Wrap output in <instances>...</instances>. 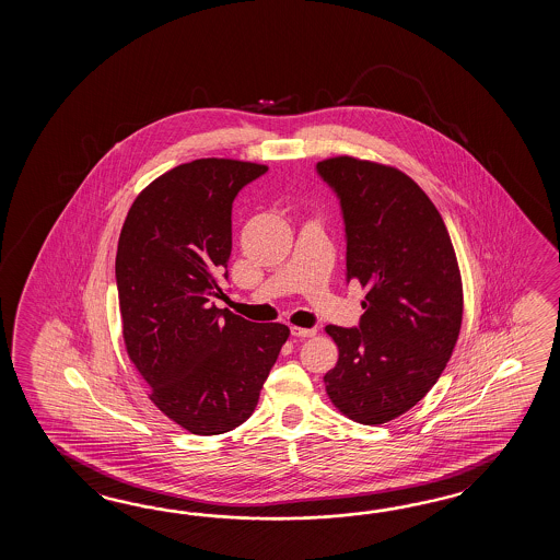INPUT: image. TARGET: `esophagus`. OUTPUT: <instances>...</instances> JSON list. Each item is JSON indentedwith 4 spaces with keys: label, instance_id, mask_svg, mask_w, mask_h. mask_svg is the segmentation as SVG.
<instances>
[{
    "label": "esophagus",
    "instance_id": "34e87169",
    "mask_svg": "<svg viewBox=\"0 0 560 560\" xmlns=\"http://www.w3.org/2000/svg\"><path fill=\"white\" fill-rule=\"evenodd\" d=\"M292 336L296 338H310V336H316V328H300V326H292L290 328Z\"/></svg>",
    "mask_w": 560,
    "mask_h": 560
}]
</instances>
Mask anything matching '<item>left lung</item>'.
Wrapping results in <instances>:
<instances>
[{
  "label": "left lung",
  "instance_id": "8db88e82",
  "mask_svg": "<svg viewBox=\"0 0 560 560\" xmlns=\"http://www.w3.org/2000/svg\"><path fill=\"white\" fill-rule=\"evenodd\" d=\"M342 206L346 280L366 290L360 328L326 326L338 362L324 384L360 424L408 412L441 378L463 324V278L436 206L398 167L352 155L318 162Z\"/></svg>",
  "mask_w": 560,
  "mask_h": 560
}]
</instances>
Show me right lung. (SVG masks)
Returning <instances> with one entry per match:
<instances>
[{"label":"right lung","mask_w":560,"mask_h":560,"mask_svg":"<svg viewBox=\"0 0 560 560\" xmlns=\"http://www.w3.org/2000/svg\"><path fill=\"white\" fill-rule=\"evenodd\" d=\"M268 166L202 158L131 203L116 254L121 334L150 400L198 436L252 417L290 330L215 308L232 252V202Z\"/></svg>","instance_id":"add662e5"}]
</instances>
